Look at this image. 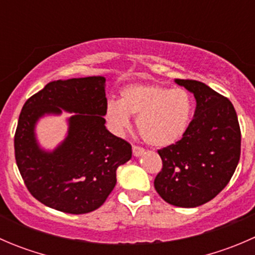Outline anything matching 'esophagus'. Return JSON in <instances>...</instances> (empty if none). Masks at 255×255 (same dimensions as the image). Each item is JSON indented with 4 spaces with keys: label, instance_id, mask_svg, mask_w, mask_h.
<instances>
[{
    "label": "esophagus",
    "instance_id": "34e87169",
    "mask_svg": "<svg viewBox=\"0 0 255 255\" xmlns=\"http://www.w3.org/2000/svg\"><path fill=\"white\" fill-rule=\"evenodd\" d=\"M132 150H133V155L137 156V158L138 156H142L144 154V149L139 148V146H137V145H133Z\"/></svg>",
    "mask_w": 255,
    "mask_h": 255
}]
</instances>
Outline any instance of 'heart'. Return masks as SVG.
<instances>
[{
  "label": "heart",
  "instance_id": "b5f03b06",
  "mask_svg": "<svg viewBox=\"0 0 255 255\" xmlns=\"http://www.w3.org/2000/svg\"><path fill=\"white\" fill-rule=\"evenodd\" d=\"M137 116L135 127L149 145L156 148L173 145L186 133L192 116V100L184 89H169L161 85H127L120 100L110 101L105 117L113 132L129 127L130 117Z\"/></svg>",
  "mask_w": 255,
  "mask_h": 255
}]
</instances>
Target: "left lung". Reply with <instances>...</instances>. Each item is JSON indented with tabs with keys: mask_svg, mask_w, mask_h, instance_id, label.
Returning <instances> with one entry per match:
<instances>
[{
	"mask_svg": "<svg viewBox=\"0 0 255 255\" xmlns=\"http://www.w3.org/2000/svg\"><path fill=\"white\" fill-rule=\"evenodd\" d=\"M174 81L194 95L196 110L182 139L158 150L163 169L154 187L168 204L192 208L230 182L241 156V129L230 100L196 80Z\"/></svg>",
	"mask_w": 255,
	"mask_h": 255,
	"instance_id": "obj_1",
	"label": "left lung"
}]
</instances>
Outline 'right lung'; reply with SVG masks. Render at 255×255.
Segmentation results:
<instances>
[{"mask_svg":"<svg viewBox=\"0 0 255 255\" xmlns=\"http://www.w3.org/2000/svg\"><path fill=\"white\" fill-rule=\"evenodd\" d=\"M106 78L56 80L23 106L14 135L17 166L30 194L71 215L99 208L116 186V171L132 158L129 143L106 128ZM71 113L66 138L45 149L36 137L37 122Z\"/></svg>","mask_w":255,"mask_h":255,"instance_id":"obj_1","label":"right lung"}]
</instances>
